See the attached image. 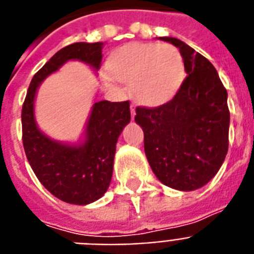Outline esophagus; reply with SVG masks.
<instances>
[{"instance_id":"1","label":"esophagus","mask_w":254,"mask_h":254,"mask_svg":"<svg viewBox=\"0 0 254 254\" xmlns=\"http://www.w3.org/2000/svg\"><path fill=\"white\" fill-rule=\"evenodd\" d=\"M129 109H131V117H135L136 115V113H135V103H131V106H129Z\"/></svg>"}]
</instances>
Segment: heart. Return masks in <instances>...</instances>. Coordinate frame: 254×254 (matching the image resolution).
Instances as JSON below:
<instances>
[{
  "label": "heart",
  "mask_w": 254,
  "mask_h": 254,
  "mask_svg": "<svg viewBox=\"0 0 254 254\" xmlns=\"http://www.w3.org/2000/svg\"><path fill=\"white\" fill-rule=\"evenodd\" d=\"M107 71L114 79L129 83L132 95L149 107L172 99L186 75L178 49L155 42H132L119 47L110 58Z\"/></svg>",
  "instance_id": "obj_1"
}]
</instances>
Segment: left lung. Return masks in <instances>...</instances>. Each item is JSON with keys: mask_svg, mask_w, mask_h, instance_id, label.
<instances>
[{"mask_svg": "<svg viewBox=\"0 0 254 254\" xmlns=\"http://www.w3.org/2000/svg\"><path fill=\"white\" fill-rule=\"evenodd\" d=\"M160 39L178 47L187 76L170 102L136 107L135 121L156 178L174 190H194L219 172L228 152V92L205 57L178 38Z\"/></svg>", "mask_w": 254, "mask_h": 254, "instance_id": "1", "label": "left lung"}]
</instances>
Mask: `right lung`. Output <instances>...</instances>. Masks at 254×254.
Returning <instances> with one entry per match:
<instances>
[{
  "instance_id": "obj_1",
  "label": "right lung",
  "mask_w": 254,
  "mask_h": 254,
  "mask_svg": "<svg viewBox=\"0 0 254 254\" xmlns=\"http://www.w3.org/2000/svg\"><path fill=\"white\" fill-rule=\"evenodd\" d=\"M102 47V42H76L61 49L33 76L22 106L23 148L35 176L56 197L76 205L95 201L109 188L118 137L131 119L129 102H95L86 139L82 144L71 145L53 140L39 131L34 98L41 82L67 61H82L98 70L103 57Z\"/></svg>"
}]
</instances>
